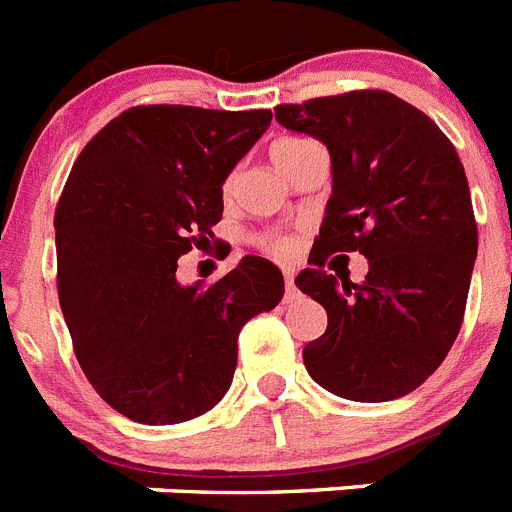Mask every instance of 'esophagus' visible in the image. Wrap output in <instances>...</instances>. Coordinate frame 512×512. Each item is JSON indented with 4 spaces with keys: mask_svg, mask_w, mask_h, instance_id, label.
<instances>
[{
    "mask_svg": "<svg viewBox=\"0 0 512 512\" xmlns=\"http://www.w3.org/2000/svg\"><path fill=\"white\" fill-rule=\"evenodd\" d=\"M283 281H286V302L296 299V286H294V270L283 268Z\"/></svg>",
    "mask_w": 512,
    "mask_h": 512,
    "instance_id": "34e87169",
    "label": "esophagus"
}]
</instances>
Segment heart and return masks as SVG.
Masks as SVG:
<instances>
[{
    "label": "heart",
    "mask_w": 512,
    "mask_h": 512,
    "mask_svg": "<svg viewBox=\"0 0 512 512\" xmlns=\"http://www.w3.org/2000/svg\"><path fill=\"white\" fill-rule=\"evenodd\" d=\"M315 145V140H309V137H281L270 148V156H273L278 169L286 174L291 169V163L302 156V153H307L309 148H315ZM265 244H268V249L276 257H289L294 252V244L289 239H265Z\"/></svg>",
    "instance_id": "heart-1"
}]
</instances>
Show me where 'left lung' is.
<instances>
[{
	"label": "left lung",
	"mask_w": 512,
	"mask_h": 512,
	"mask_svg": "<svg viewBox=\"0 0 512 512\" xmlns=\"http://www.w3.org/2000/svg\"><path fill=\"white\" fill-rule=\"evenodd\" d=\"M276 119L320 140L333 166L312 268L296 276L328 312L304 367L349 401L401 398L440 367L466 312L479 231L461 158L424 111L385 90L281 103ZM333 251L368 257L362 284L321 270Z\"/></svg>",
	"instance_id": "left-lung-1"
}]
</instances>
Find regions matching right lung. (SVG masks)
<instances>
[{
    "mask_svg": "<svg viewBox=\"0 0 512 512\" xmlns=\"http://www.w3.org/2000/svg\"><path fill=\"white\" fill-rule=\"evenodd\" d=\"M268 109L132 106L83 148L54 213L57 291L77 362L111 409L179 424L221 401L239 330L283 299L247 255L208 289L176 260L221 221V184L270 127Z\"/></svg>",
    "mask_w": 512,
    "mask_h": 512,
    "instance_id": "obj_1",
    "label": "right lung"
}]
</instances>
